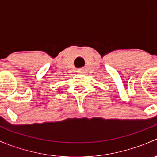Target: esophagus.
I'll return each instance as SVG.
<instances>
[{
	"mask_svg": "<svg viewBox=\"0 0 157 157\" xmlns=\"http://www.w3.org/2000/svg\"><path fill=\"white\" fill-rule=\"evenodd\" d=\"M82 70L81 69H80V70H78V71H77V72H79V73H82Z\"/></svg>",
	"mask_w": 157,
	"mask_h": 157,
	"instance_id": "34e87169",
	"label": "esophagus"
}]
</instances>
